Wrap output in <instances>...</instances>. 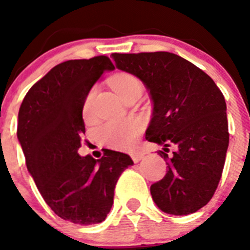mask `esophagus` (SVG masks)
I'll list each match as a JSON object with an SVG mask.
<instances>
[{
  "instance_id": "34e87169",
  "label": "esophagus",
  "mask_w": 250,
  "mask_h": 250,
  "mask_svg": "<svg viewBox=\"0 0 250 250\" xmlns=\"http://www.w3.org/2000/svg\"><path fill=\"white\" fill-rule=\"evenodd\" d=\"M130 157H132V160L134 161L135 163H138V162H139L140 160H143L144 153H143V152H140V151H135V152L130 153Z\"/></svg>"
}]
</instances>
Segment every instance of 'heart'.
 Returning <instances> with one entry per match:
<instances>
[{
	"label": "heart",
	"mask_w": 250,
	"mask_h": 250,
	"mask_svg": "<svg viewBox=\"0 0 250 250\" xmlns=\"http://www.w3.org/2000/svg\"><path fill=\"white\" fill-rule=\"evenodd\" d=\"M110 84L112 89L123 98L125 100L141 95L144 90V84L139 77L129 72H120L111 77ZM95 95V87L88 92L83 103V116L89 120L93 116L92 103ZM141 132V123L135 118H125V120L107 121L103 123L97 130V137L100 143L110 146L112 148L127 150L133 146Z\"/></svg>",
	"instance_id": "heart-1"
}]
</instances>
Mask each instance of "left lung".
<instances>
[{"label": "left lung", "mask_w": 250, "mask_h": 250, "mask_svg": "<svg viewBox=\"0 0 250 250\" xmlns=\"http://www.w3.org/2000/svg\"><path fill=\"white\" fill-rule=\"evenodd\" d=\"M111 57L118 69L139 77L150 90L153 112L146 140L165 151L176 147L170 157L158 152L168 170L151 185L153 201L165 213H195L211 200L225 165L229 125L223 93L200 67L174 53Z\"/></svg>", "instance_id": "1"}]
</instances>
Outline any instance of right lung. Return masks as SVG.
Here are the masks:
<instances>
[{
    "label": "right lung",
    "mask_w": 250,
    "mask_h": 250,
    "mask_svg": "<svg viewBox=\"0 0 250 250\" xmlns=\"http://www.w3.org/2000/svg\"><path fill=\"white\" fill-rule=\"evenodd\" d=\"M113 69L106 55L58 64L30 88L18 115V139L37 188L58 216L78 225L105 220L116 183L133 165L117 151L105 150L100 160L77 153L85 97Z\"/></svg>",
    "instance_id": "1"
}]
</instances>
